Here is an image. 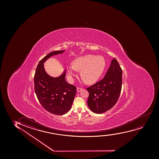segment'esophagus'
Returning a JSON list of instances; mask_svg holds the SVG:
<instances>
[{
  "instance_id": "1",
  "label": "esophagus",
  "mask_w": 159,
  "mask_h": 159,
  "mask_svg": "<svg viewBox=\"0 0 159 159\" xmlns=\"http://www.w3.org/2000/svg\"><path fill=\"white\" fill-rule=\"evenodd\" d=\"M82 90V88H77V92H80Z\"/></svg>"
}]
</instances>
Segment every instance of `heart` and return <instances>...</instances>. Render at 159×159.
<instances>
[{
	"label": "heart",
	"mask_w": 159,
	"mask_h": 159,
	"mask_svg": "<svg viewBox=\"0 0 159 159\" xmlns=\"http://www.w3.org/2000/svg\"><path fill=\"white\" fill-rule=\"evenodd\" d=\"M106 67L104 57L87 55L74 60L73 65L66 66V71L70 80H73L77 70H81L80 75L87 83L96 82L102 75Z\"/></svg>",
	"instance_id": "heart-1"
}]
</instances>
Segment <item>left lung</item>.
<instances>
[{
	"label": "left lung",
	"mask_w": 159,
	"mask_h": 159,
	"mask_svg": "<svg viewBox=\"0 0 159 159\" xmlns=\"http://www.w3.org/2000/svg\"><path fill=\"white\" fill-rule=\"evenodd\" d=\"M122 70L115 58L103 79L87 89L88 105L94 113H103L112 108L118 100L122 86Z\"/></svg>",
	"instance_id": "obj_1"
}]
</instances>
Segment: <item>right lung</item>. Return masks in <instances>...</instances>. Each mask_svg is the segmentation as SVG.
Here are the masks:
<instances>
[{
    "instance_id": "right-lung-1",
    "label": "right lung",
    "mask_w": 159,
    "mask_h": 159,
    "mask_svg": "<svg viewBox=\"0 0 159 159\" xmlns=\"http://www.w3.org/2000/svg\"><path fill=\"white\" fill-rule=\"evenodd\" d=\"M65 51H52L46 55L39 62L34 77L35 92L39 101L48 111L57 115H62L70 111L76 88L66 82L65 70L60 76L52 77L45 70L44 63L52 56Z\"/></svg>"
}]
</instances>
